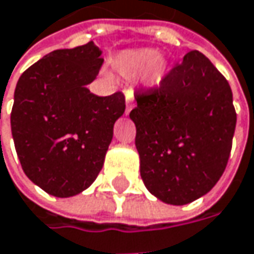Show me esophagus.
I'll use <instances>...</instances> for the list:
<instances>
[{"label": "esophagus", "mask_w": 254, "mask_h": 254, "mask_svg": "<svg viewBox=\"0 0 254 254\" xmlns=\"http://www.w3.org/2000/svg\"><path fill=\"white\" fill-rule=\"evenodd\" d=\"M134 98L131 94H127L126 97V114H130V111L134 108Z\"/></svg>", "instance_id": "34e87169"}]
</instances>
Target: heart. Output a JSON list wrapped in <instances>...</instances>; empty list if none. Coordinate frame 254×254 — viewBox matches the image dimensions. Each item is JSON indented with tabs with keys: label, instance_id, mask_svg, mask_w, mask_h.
Masks as SVG:
<instances>
[{
	"label": "heart",
	"instance_id": "1",
	"mask_svg": "<svg viewBox=\"0 0 254 254\" xmlns=\"http://www.w3.org/2000/svg\"><path fill=\"white\" fill-rule=\"evenodd\" d=\"M111 67L123 78L140 75L141 83L148 88L157 87L169 72V61L153 48H135L119 53L111 60Z\"/></svg>",
	"mask_w": 254,
	"mask_h": 254
}]
</instances>
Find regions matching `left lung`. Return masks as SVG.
<instances>
[{
	"mask_svg": "<svg viewBox=\"0 0 254 254\" xmlns=\"http://www.w3.org/2000/svg\"><path fill=\"white\" fill-rule=\"evenodd\" d=\"M135 101L130 119L147 190L174 206L209 193L227 166L236 128L232 88L220 71L190 51Z\"/></svg>",
	"mask_w": 254,
	"mask_h": 254,
	"instance_id": "1",
	"label": "left lung"
}]
</instances>
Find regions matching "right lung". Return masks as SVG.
<instances>
[{
    "label": "right lung",
    "instance_id": "1",
    "mask_svg": "<svg viewBox=\"0 0 254 254\" xmlns=\"http://www.w3.org/2000/svg\"><path fill=\"white\" fill-rule=\"evenodd\" d=\"M103 61L93 41L56 50L17 83L11 111L15 150L27 177L51 196H75L93 184L126 110L121 93L98 97L87 88Z\"/></svg>",
    "mask_w": 254,
    "mask_h": 254
}]
</instances>
